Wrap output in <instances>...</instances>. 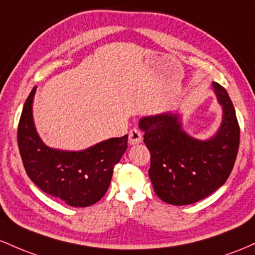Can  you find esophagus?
<instances>
[{"label":"esophagus","instance_id":"esophagus-1","mask_svg":"<svg viewBox=\"0 0 255 255\" xmlns=\"http://www.w3.org/2000/svg\"><path fill=\"white\" fill-rule=\"evenodd\" d=\"M142 142V133L138 128H132L128 132V144L135 145Z\"/></svg>","mask_w":255,"mask_h":255}]
</instances>
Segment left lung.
I'll return each mask as SVG.
<instances>
[{
  "instance_id": "left-lung-1",
  "label": "left lung",
  "mask_w": 255,
  "mask_h": 255,
  "mask_svg": "<svg viewBox=\"0 0 255 255\" xmlns=\"http://www.w3.org/2000/svg\"><path fill=\"white\" fill-rule=\"evenodd\" d=\"M222 106V123L207 139L191 137L183 128L176 112L143 117L138 127L150 151L148 171L154 191L170 205H191L224 184L235 164L240 144V127L228 91L213 82Z\"/></svg>"
}]
</instances>
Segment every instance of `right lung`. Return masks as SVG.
Here are the masks:
<instances>
[{
	"label": "right lung",
	"mask_w": 255,
	"mask_h": 255,
	"mask_svg": "<svg viewBox=\"0 0 255 255\" xmlns=\"http://www.w3.org/2000/svg\"><path fill=\"white\" fill-rule=\"evenodd\" d=\"M37 87L25 101L18 145L27 176L39 189L72 207L96 204L108 190L114 165L128 148V135L113 137L83 150L48 147L37 132L32 105Z\"/></svg>",
	"instance_id": "1"
}]
</instances>
